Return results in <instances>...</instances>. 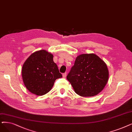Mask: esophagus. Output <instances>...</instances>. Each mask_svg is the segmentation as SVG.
<instances>
[{
    "mask_svg": "<svg viewBox=\"0 0 132 132\" xmlns=\"http://www.w3.org/2000/svg\"><path fill=\"white\" fill-rule=\"evenodd\" d=\"M62 76H63V77H64V78L66 77V76H67V73H66V72H65V73H63Z\"/></svg>",
    "mask_w": 132,
    "mask_h": 132,
    "instance_id": "obj_1",
    "label": "esophagus"
}]
</instances>
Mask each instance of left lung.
Instances as JSON below:
<instances>
[{"instance_id":"left-lung-1","label":"left lung","mask_w":132,"mask_h":132,"mask_svg":"<svg viewBox=\"0 0 132 132\" xmlns=\"http://www.w3.org/2000/svg\"><path fill=\"white\" fill-rule=\"evenodd\" d=\"M67 78L78 95L91 97L101 92L106 86L109 71L106 63L97 55L81 54L76 57Z\"/></svg>"}]
</instances>
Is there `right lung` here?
Returning <instances> with one entry per match:
<instances>
[{
    "instance_id": "1",
    "label": "right lung",
    "mask_w": 132,
    "mask_h": 132,
    "mask_svg": "<svg viewBox=\"0 0 132 132\" xmlns=\"http://www.w3.org/2000/svg\"><path fill=\"white\" fill-rule=\"evenodd\" d=\"M53 57L48 51L40 50L32 53L24 63L23 81L31 93L38 96L46 94L51 90L56 79L62 77Z\"/></svg>"
}]
</instances>
